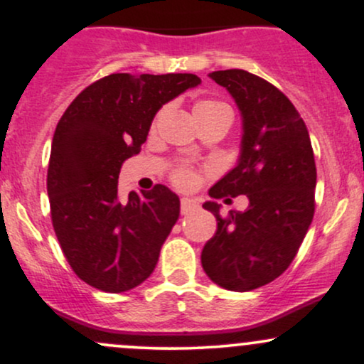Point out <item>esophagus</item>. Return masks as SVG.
<instances>
[{
	"instance_id": "obj_1",
	"label": "esophagus",
	"mask_w": 364,
	"mask_h": 364,
	"mask_svg": "<svg viewBox=\"0 0 364 364\" xmlns=\"http://www.w3.org/2000/svg\"><path fill=\"white\" fill-rule=\"evenodd\" d=\"M198 210V202L193 198H181V214H191V212Z\"/></svg>"
}]
</instances>
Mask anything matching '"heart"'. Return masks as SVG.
<instances>
[{
    "mask_svg": "<svg viewBox=\"0 0 364 364\" xmlns=\"http://www.w3.org/2000/svg\"><path fill=\"white\" fill-rule=\"evenodd\" d=\"M223 106H225V104L219 102V101H214V99H202V101H198L195 104L193 112H195V114H198V112L214 111V109H217V107H223ZM159 114H161V112H159ZM159 114H157V118H159ZM173 181L181 188L191 186V185H193V181H195V171L191 168H188V166H181V168H178L176 171H174Z\"/></svg>",
    "mask_w": 364,
    "mask_h": 364,
    "instance_id": "heart-1",
    "label": "heart"
}]
</instances>
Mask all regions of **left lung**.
Instances as JSON below:
<instances>
[{"mask_svg":"<svg viewBox=\"0 0 364 364\" xmlns=\"http://www.w3.org/2000/svg\"><path fill=\"white\" fill-rule=\"evenodd\" d=\"M243 114L240 162L210 188L212 198L246 195L245 212L220 214L215 235L202 250L212 282L229 291H252L272 282L294 260L315 214L316 166L308 128L277 87L245 70L212 72Z\"/></svg>","mask_w":364,"mask_h":364,"instance_id":"8db88e82","label":"left lung"}]
</instances>
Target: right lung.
Here are the masks:
<instances>
[{
  "mask_svg": "<svg viewBox=\"0 0 364 364\" xmlns=\"http://www.w3.org/2000/svg\"><path fill=\"white\" fill-rule=\"evenodd\" d=\"M198 83L191 73H112L85 87L58 121L48 168L53 228L73 272L95 289L129 291L156 269L179 198L156 185L123 200L119 169L140 152L162 104Z\"/></svg>",
  "mask_w": 364,
  "mask_h": 364,
  "instance_id": "add662e5",
  "label": "right lung"
}]
</instances>
